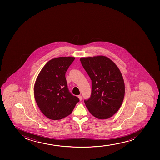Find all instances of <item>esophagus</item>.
<instances>
[{"label":"esophagus","instance_id":"1","mask_svg":"<svg viewBox=\"0 0 160 160\" xmlns=\"http://www.w3.org/2000/svg\"><path fill=\"white\" fill-rule=\"evenodd\" d=\"M78 97L79 98L80 101H82V96H81V95H79V96H78Z\"/></svg>","mask_w":160,"mask_h":160}]
</instances>
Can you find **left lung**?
I'll use <instances>...</instances> for the list:
<instances>
[{
	"label": "left lung",
	"instance_id": "left-lung-1",
	"mask_svg": "<svg viewBox=\"0 0 160 160\" xmlns=\"http://www.w3.org/2000/svg\"><path fill=\"white\" fill-rule=\"evenodd\" d=\"M81 63L92 81L90 98L84 100L90 113L107 119L121 106L125 93L123 76L115 63L105 56L82 58Z\"/></svg>",
	"mask_w": 160,
	"mask_h": 160
}]
</instances>
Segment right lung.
<instances>
[{
    "mask_svg": "<svg viewBox=\"0 0 160 160\" xmlns=\"http://www.w3.org/2000/svg\"><path fill=\"white\" fill-rule=\"evenodd\" d=\"M75 58L59 57L46 63L38 75L34 96L45 116L53 120L62 119L72 113L79 98L70 93L66 72Z\"/></svg>",
    "mask_w": 160,
    "mask_h": 160,
    "instance_id": "1",
    "label": "right lung"
}]
</instances>
